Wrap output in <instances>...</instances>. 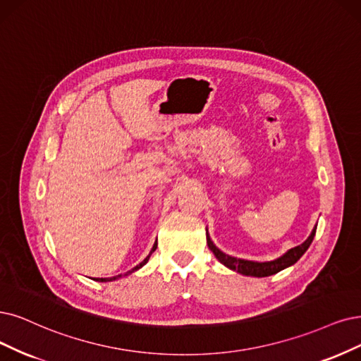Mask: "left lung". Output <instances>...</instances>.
<instances>
[{"label": "left lung", "mask_w": 361, "mask_h": 361, "mask_svg": "<svg viewBox=\"0 0 361 361\" xmlns=\"http://www.w3.org/2000/svg\"><path fill=\"white\" fill-rule=\"evenodd\" d=\"M315 231H317V226L312 229L311 235L308 236V239L306 241L295 248L288 250L286 255H283L281 257H278L272 262H251V260H244V259H236V257H232L229 255H224L223 251H220L214 243L211 241L209 235L207 233V244L209 247V250L214 252V256L219 259L220 263H223L226 268H229L232 271H236L239 274L243 275H248V276H257V278H262V276H269V275H274L279 271H283L286 268H288V266L295 264L303 255L305 251L310 248L312 239L315 236Z\"/></svg>", "instance_id": "1"}]
</instances>
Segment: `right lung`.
I'll return each mask as SVG.
<instances>
[{"instance_id": "1", "label": "right lung", "mask_w": 361, "mask_h": 361, "mask_svg": "<svg viewBox=\"0 0 361 361\" xmlns=\"http://www.w3.org/2000/svg\"><path fill=\"white\" fill-rule=\"evenodd\" d=\"M156 248H157V243H156V244L153 245V248H152V251H150V255H149V256H147V257H145V259H144V260H142V262H141L140 264H137V266H135V268H133L132 271L126 272V275H128V274H132V272H135V271H138L140 268H142V266H144V264H145L147 262H149V259H150V256H152V252H153V251H154ZM117 278H122V275H117V276H113V278H98V279H97V281H101V283H105V281H114V279H117Z\"/></svg>"}]
</instances>
